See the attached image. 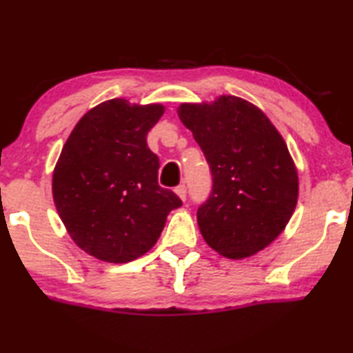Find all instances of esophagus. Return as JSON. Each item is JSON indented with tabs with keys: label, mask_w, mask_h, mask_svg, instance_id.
<instances>
[{
	"label": "esophagus",
	"mask_w": 353,
	"mask_h": 353,
	"mask_svg": "<svg viewBox=\"0 0 353 353\" xmlns=\"http://www.w3.org/2000/svg\"><path fill=\"white\" fill-rule=\"evenodd\" d=\"M174 192H176V195L181 198L182 201H185V198H187V187L183 185V183H181V185H177Z\"/></svg>",
	"instance_id": "34e87169"
}]
</instances>
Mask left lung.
Here are the masks:
<instances>
[{
    "mask_svg": "<svg viewBox=\"0 0 353 353\" xmlns=\"http://www.w3.org/2000/svg\"><path fill=\"white\" fill-rule=\"evenodd\" d=\"M212 172V192L198 208L205 241L228 259H245L285 230L299 196V177L278 129L254 103L236 96L177 107Z\"/></svg>",
    "mask_w": 353,
    "mask_h": 353,
    "instance_id": "1",
    "label": "left lung"
}]
</instances>
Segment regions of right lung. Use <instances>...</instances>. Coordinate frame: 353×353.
Wrapping results in <instances>:
<instances>
[{
    "instance_id": "1",
    "label": "right lung",
    "mask_w": 353,
    "mask_h": 353,
    "mask_svg": "<svg viewBox=\"0 0 353 353\" xmlns=\"http://www.w3.org/2000/svg\"><path fill=\"white\" fill-rule=\"evenodd\" d=\"M161 103L110 99L84 113L63 143L52 172V196L68 235L99 261L125 264L145 254L166 217L182 206L158 185V157L147 134Z\"/></svg>"
}]
</instances>
